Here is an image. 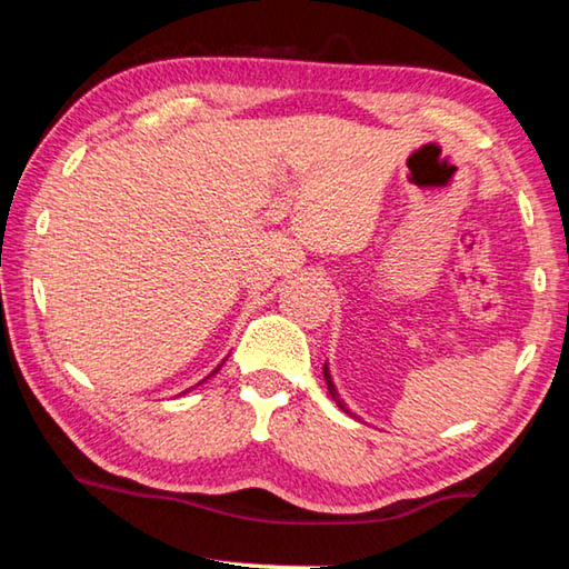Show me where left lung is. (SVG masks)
<instances>
[{
	"instance_id": "obj_1",
	"label": "left lung",
	"mask_w": 569,
	"mask_h": 569,
	"mask_svg": "<svg viewBox=\"0 0 569 569\" xmlns=\"http://www.w3.org/2000/svg\"><path fill=\"white\" fill-rule=\"evenodd\" d=\"M323 379H326V387H329V393H331V399L336 401V407H341L346 413H349V409H346V403H343V399L339 397V391H336V387H333V379H331V371H329V363H323Z\"/></svg>"
}]
</instances>
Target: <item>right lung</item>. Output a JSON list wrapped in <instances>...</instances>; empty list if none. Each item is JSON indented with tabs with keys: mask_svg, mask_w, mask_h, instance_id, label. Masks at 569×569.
Segmentation results:
<instances>
[{
	"mask_svg": "<svg viewBox=\"0 0 569 569\" xmlns=\"http://www.w3.org/2000/svg\"><path fill=\"white\" fill-rule=\"evenodd\" d=\"M218 369H220V366H218ZM218 369H216V371H213V373H218ZM213 373H210V377H213Z\"/></svg>",
	"mask_w": 569,
	"mask_h": 569,
	"instance_id": "obj_1",
	"label": "right lung"
}]
</instances>
